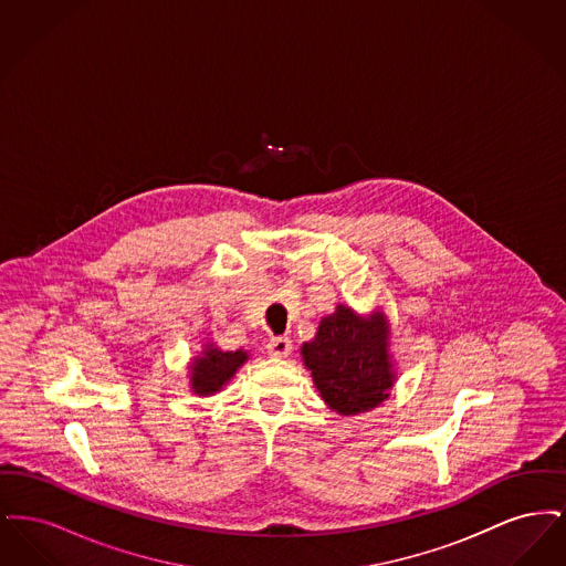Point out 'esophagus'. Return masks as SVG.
Instances as JSON below:
<instances>
[{
	"label": "esophagus",
	"instance_id": "obj_1",
	"mask_svg": "<svg viewBox=\"0 0 566 566\" xmlns=\"http://www.w3.org/2000/svg\"><path fill=\"white\" fill-rule=\"evenodd\" d=\"M268 352H270V356L284 358V356H289L293 352V342L289 337H273L270 344H268Z\"/></svg>",
	"mask_w": 566,
	"mask_h": 566
}]
</instances>
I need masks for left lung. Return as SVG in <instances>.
Instances as JSON below:
<instances>
[{
  "label": "left lung",
  "mask_w": 566,
  "mask_h": 566,
  "mask_svg": "<svg viewBox=\"0 0 566 566\" xmlns=\"http://www.w3.org/2000/svg\"><path fill=\"white\" fill-rule=\"evenodd\" d=\"M388 339L381 312L365 318L337 305L323 318L316 337L301 346V356L324 403L342 416H356L386 401L395 384Z\"/></svg>",
  "instance_id": "obj_1"
}]
</instances>
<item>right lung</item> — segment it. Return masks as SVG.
Masks as SVG:
<instances>
[{"mask_svg": "<svg viewBox=\"0 0 566 566\" xmlns=\"http://www.w3.org/2000/svg\"><path fill=\"white\" fill-rule=\"evenodd\" d=\"M248 360V352H224L206 344L201 356L190 363V388L195 395L208 397L218 392Z\"/></svg>", "mask_w": 566, "mask_h": 566, "instance_id": "obj_1", "label": "right lung"}]
</instances>
